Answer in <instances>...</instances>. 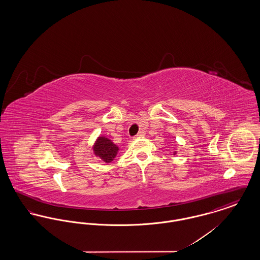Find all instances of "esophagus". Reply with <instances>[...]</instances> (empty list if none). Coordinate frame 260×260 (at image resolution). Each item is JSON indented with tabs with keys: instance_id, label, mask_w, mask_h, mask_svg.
Segmentation results:
<instances>
[{
	"instance_id": "obj_1",
	"label": "esophagus",
	"mask_w": 260,
	"mask_h": 260,
	"mask_svg": "<svg viewBox=\"0 0 260 260\" xmlns=\"http://www.w3.org/2000/svg\"><path fill=\"white\" fill-rule=\"evenodd\" d=\"M144 136H145V134H144L143 132H139V133H138V135L136 136L135 138H140V137H144Z\"/></svg>"
}]
</instances>
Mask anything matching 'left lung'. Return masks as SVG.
<instances>
[{
  "mask_svg": "<svg viewBox=\"0 0 260 260\" xmlns=\"http://www.w3.org/2000/svg\"><path fill=\"white\" fill-rule=\"evenodd\" d=\"M173 154H174V155H175V154H176V152H174V153H173Z\"/></svg>",
  "mask_w": 260,
  "mask_h": 260,
  "instance_id": "8db88e82",
  "label": "left lung"
}]
</instances>
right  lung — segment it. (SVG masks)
<instances>
[{
    "instance_id": "right-lung-1",
    "label": "right lung",
    "mask_w": 260,
    "mask_h": 260,
    "mask_svg": "<svg viewBox=\"0 0 260 260\" xmlns=\"http://www.w3.org/2000/svg\"><path fill=\"white\" fill-rule=\"evenodd\" d=\"M92 149L94 155L105 162H111L119 151V147L105 136H99Z\"/></svg>"
}]
</instances>
